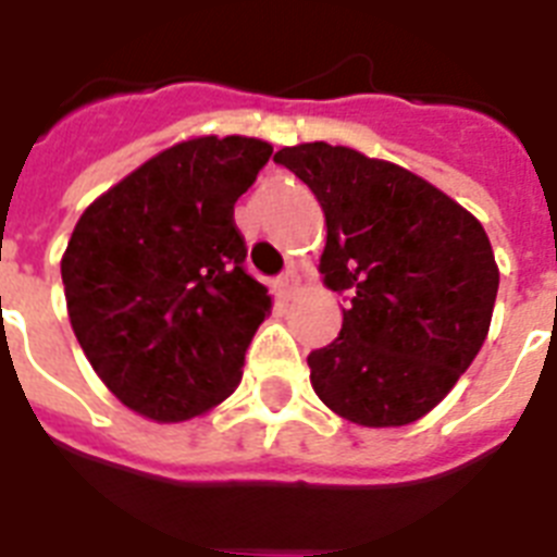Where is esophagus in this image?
Listing matches in <instances>:
<instances>
[{"mask_svg": "<svg viewBox=\"0 0 557 557\" xmlns=\"http://www.w3.org/2000/svg\"><path fill=\"white\" fill-rule=\"evenodd\" d=\"M297 286H300V280H297L295 271H288V274H283V277L274 280V288H277L280 297H292L297 292Z\"/></svg>", "mask_w": 557, "mask_h": 557, "instance_id": "esophagus-1", "label": "esophagus"}]
</instances>
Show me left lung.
Instances as JSON below:
<instances>
[{
	"label": "left lung",
	"mask_w": 557,
	"mask_h": 557,
	"mask_svg": "<svg viewBox=\"0 0 557 557\" xmlns=\"http://www.w3.org/2000/svg\"><path fill=\"white\" fill-rule=\"evenodd\" d=\"M274 161L326 219L323 286L347 292L338 338L309 356L323 405L364 428H401L448 396L492 326L500 269L474 213L393 161L326 141Z\"/></svg>",
	"instance_id": "left-lung-1"
}]
</instances>
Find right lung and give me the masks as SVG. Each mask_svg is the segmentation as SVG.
<instances>
[{"label":"right lung","mask_w":557,"mask_h":557,"mask_svg":"<svg viewBox=\"0 0 557 557\" xmlns=\"http://www.w3.org/2000/svg\"><path fill=\"white\" fill-rule=\"evenodd\" d=\"M248 135L178 141L83 210L65 245V306L109 393L159 424L222 405L271 314L243 269L234 205L271 156Z\"/></svg>","instance_id":"right-lung-1"}]
</instances>
